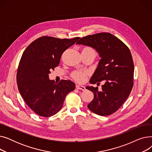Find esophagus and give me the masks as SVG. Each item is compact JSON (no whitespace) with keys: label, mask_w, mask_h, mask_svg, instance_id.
Masks as SVG:
<instances>
[{"label":"esophagus","mask_w":152,"mask_h":152,"mask_svg":"<svg viewBox=\"0 0 152 152\" xmlns=\"http://www.w3.org/2000/svg\"><path fill=\"white\" fill-rule=\"evenodd\" d=\"M76 87L77 89H79V90H82V91H84L86 89L85 87L83 86H81V85H79V84H77L76 86Z\"/></svg>","instance_id":"obj_1"}]
</instances>
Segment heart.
<instances>
[{
	"label": "heart",
	"instance_id": "heart-1",
	"mask_svg": "<svg viewBox=\"0 0 152 152\" xmlns=\"http://www.w3.org/2000/svg\"><path fill=\"white\" fill-rule=\"evenodd\" d=\"M95 52L94 49L91 47H84L82 52ZM88 74V72L86 71H75L72 74V77L77 82H84L86 80V76Z\"/></svg>",
	"mask_w": 152,
	"mask_h": 152
}]
</instances>
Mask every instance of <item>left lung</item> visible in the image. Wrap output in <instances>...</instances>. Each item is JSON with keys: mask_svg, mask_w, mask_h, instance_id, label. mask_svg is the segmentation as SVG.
I'll return each instance as SVG.
<instances>
[{"mask_svg": "<svg viewBox=\"0 0 152 152\" xmlns=\"http://www.w3.org/2000/svg\"><path fill=\"white\" fill-rule=\"evenodd\" d=\"M93 47L101 59L90 83L98 87H86L94 94L87 105L93 113L100 116L114 113L129 97L134 85V62L130 50L124 43L109 33H100L83 37L76 42Z\"/></svg>", "mask_w": 152, "mask_h": 152, "instance_id": "8db88e82", "label": "left lung"}]
</instances>
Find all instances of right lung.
<instances>
[{"mask_svg":"<svg viewBox=\"0 0 152 152\" xmlns=\"http://www.w3.org/2000/svg\"><path fill=\"white\" fill-rule=\"evenodd\" d=\"M79 38L42 36L23 53L17 74L18 88L26 105L39 116L47 118L57 113L67 94L75 90L74 83L61 80L55 83L49 74L58 66L64 51Z\"/></svg>","mask_w":152,"mask_h":152,"instance_id":"obj_1","label":"right lung"}]
</instances>
